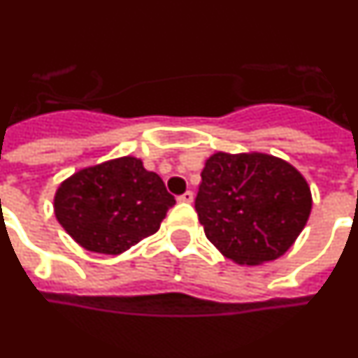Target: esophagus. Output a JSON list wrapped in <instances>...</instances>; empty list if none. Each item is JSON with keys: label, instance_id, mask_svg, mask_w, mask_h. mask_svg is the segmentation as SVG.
Returning a JSON list of instances; mask_svg holds the SVG:
<instances>
[{"label": "esophagus", "instance_id": "34e87169", "mask_svg": "<svg viewBox=\"0 0 358 358\" xmlns=\"http://www.w3.org/2000/svg\"><path fill=\"white\" fill-rule=\"evenodd\" d=\"M193 198H194L193 191H185V193H184V194H180V196H178V202H184V203H191V202H193Z\"/></svg>", "mask_w": 358, "mask_h": 358}]
</instances>
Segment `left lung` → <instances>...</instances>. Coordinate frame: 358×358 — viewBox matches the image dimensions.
I'll list each match as a JSON object with an SVG mask.
<instances>
[{"label": "left lung", "mask_w": 358, "mask_h": 358, "mask_svg": "<svg viewBox=\"0 0 358 358\" xmlns=\"http://www.w3.org/2000/svg\"><path fill=\"white\" fill-rule=\"evenodd\" d=\"M207 240L236 264L269 262L293 245L311 213L302 174L275 156L216 152L194 198Z\"/></svg>", "instance_id": "1"}]
</instances>
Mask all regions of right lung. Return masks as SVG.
<instances>
[{
    "label": "right lung",
    "mask_w": 358,
    "mask_h": 358,
    "mask_svg": "<svg viewBox=\"0 0 358 358\" xmlns=\"http://www.w3.org/2000/svg\"><path fill=\"white\" fill-rule=\"evenodd\" d=\"M174 203L158 174L123 156L65 180L54 196V213L87 251L120 255L155 235Z\"/></svg>",
    "instance_id": "add662e5"
}]
</instances>
